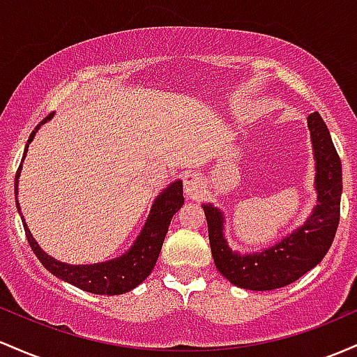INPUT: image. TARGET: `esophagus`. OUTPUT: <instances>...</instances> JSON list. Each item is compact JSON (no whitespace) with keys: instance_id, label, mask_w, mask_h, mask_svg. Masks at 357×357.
Masks as SVG:
<instances>
[{"instance_id":"esophagus-1","label":"esophagus","mask_w":357,"mask_h":357,"mask_svg":"<svg viewBox=\"0 0 357 357\" xmlns=\"http://www.w3.org/2000/svg\"><path fill=\"white\" fill-rule=\"evenodd\" d=\"M183 190H185V194L192 199L200 197V194H202L204 190V183L200 175L195 174V172L185 174V177H183Z\"/></svg>"}]
</instances>
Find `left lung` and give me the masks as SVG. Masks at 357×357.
<instances>
[{
    "label": "left lung",
    "instance_id": "1",
    "mask_svg": "<svg viewBox=\"0 0 357 357\" xmlns=\"http://www.w3.org/2000/svg\"><path fill=\"white\" fill-rule=\"evenodd\" d=\"M315 158L317 206L303 226L285 236L271 248L251 255H239L224 239L222 212L204 204L209 243L215 268L232 285L246 290L266 291L294 283L317 266L329 251L339 226L342 167L326 123L315 111L307 118Z\"/></svg>",
    "mask_w": 357,
    "mask_h": 357
}]
</instances>
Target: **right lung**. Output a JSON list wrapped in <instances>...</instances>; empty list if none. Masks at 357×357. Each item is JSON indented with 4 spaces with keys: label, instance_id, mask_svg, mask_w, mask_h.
I'll use <instances>...</instances> for the list:
<instances>
[{
    "label": "right lung",
    "instance_id": "right-lung-1",
    "mask_svg": "<svg viewBox=\"0 0 357 357\" xmlns=\"http://www.w3.org/2000/svg\"><path fill=\"white\" fill-rule=\"evenodd\" d=\"M54 114L47 116L43 121H40L33 131H31L28 143H31L35 133L38 128L47 123ZM28 148V145H26ZM26 153V150H25ZM20 172H22V163H20L17 177H15V195H17V207L20 211L18 204V178ZM183 204V189L182 182L170 183L162 194L155 199L153 206H151L150 215H148L145 226H143L142 232L136 238L133 246L125 255L119 258H113L109 261L94 263V265H67V263L57 261L52 258L38 246L31 236L30 229L26 227L25 219L22 218L23 227H25V234L30 248L33 253L40 259L43 266L55 275L57 278L63 280V282L70 283V285L81 288L84 291L96 295H121L126 291L133 290L139 283L145 282V278L151 273L157 263L160 250H162L163 239H165L168 226H170L172 218L177 214V211Z\"/></svg>",
    "mask_w": 357,
    "mask_h": 357
}]
</instances>
